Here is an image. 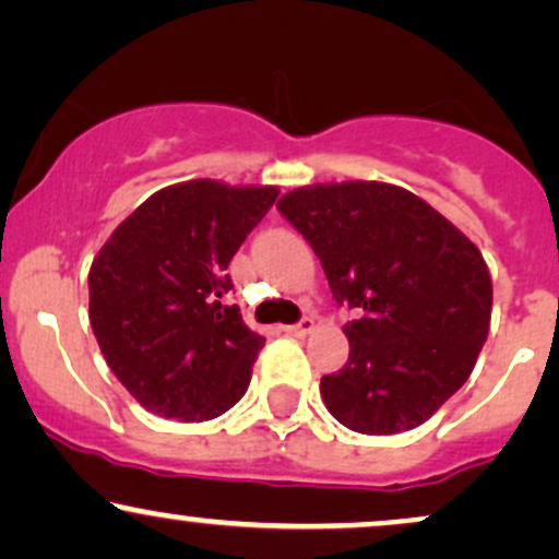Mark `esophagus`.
Listing matches in <instances>:
<instances>
[{
	"label": "esophagus",
	"instance_id": "1",
	"mask_svg": "<svg viewBox=\"0 0 559 559\" xmlns=\"http://www.w3.org/2000/svg\"><path fill=\"white\" fill-rule=\"evenodd\" d=\"M312 328H314V320L312 318H301L297 325H288V328H284V331L288 333V335H307V333H312Z\"/></svg>",
	"mask_w": 559,
	"mask_h": 559
}]
</instances>
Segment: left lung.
<instances>
[{
  "label": "left lung",
  "mask_w": 559,
  "mask_h": 559,
  "mask_svg": "<svg viewBox=\"0 0 559 559\" xmlns=\"http://www.w3.org/2000/svg\"><path fill=\"white\" fill-rule=\"evenodd\" d=\"M309 241L346 322L348 361L320 380L341 425L399 435L468 380L492 314L487 262L445 215L385 181L309 185L275 205Z\"/></svg>",
  "instance_id": "1"
}]
</instances>
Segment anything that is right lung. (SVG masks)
Returning a JSON list of instances; mask_svg holds the SVG:
<instances>
[{
	"label": "right lung",
	"instance_id": "1",
	"mask_svg": "<svg viewBox=\"0 0 559 559\" xmlns=\"http://www.w3.org/2000/svg\"><path fill=\"white\" fill-rule=\"evenodd\" d=\"M278 198L275 187L192 179L124 218L87 273L106 365L164 419L207 421L247 393L265 338L224 299L226 267Z\"/></svg>",
	"mask_w": 559,
	"mask_h": 559
}]
</instances>
